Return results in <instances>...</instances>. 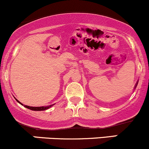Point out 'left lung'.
Here are the masks:
<instances>
[{"label": "left lung", "instance_id": "left-lung-1", "mask_svg": "<svg viewBox=\"0 0 149 149\" xmlns=\"http://www.w3.org/2000/svg\"><path fill=\"white\" fill-rule=\"evenodd\" d=\"M136 85H137V83H136ZM136 86H135V88H136Z\"/></svg>", "mask_w": 149, "mask_h": 149}]
</instances>
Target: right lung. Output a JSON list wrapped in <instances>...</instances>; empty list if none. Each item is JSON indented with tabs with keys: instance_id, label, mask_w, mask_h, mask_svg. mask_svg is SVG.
I'll return each mask as SVG.
<instances>
[{
	"instance_id": "obj_1",
	"label": "right lung",
	"mask_w": 149,
	"mask_h": 149,
	"mask_svg": "<svg viewBox=\"0 0 149 149\" xmlns=\"http://www.w3.org/2000/svg\"><path fill=\"white\" fill-rule=\"evenodd\" d=\"M17 102L19 103L20 104H22V105H23L22 103H20L19 101ZM52 105H49V106H47V107H29V106H26V105H24V107L26 108H27V109H31V110H33V111H44V110H46V109H48L49 108H50L52 107Z\"/></svg>"
}]
</instances>
